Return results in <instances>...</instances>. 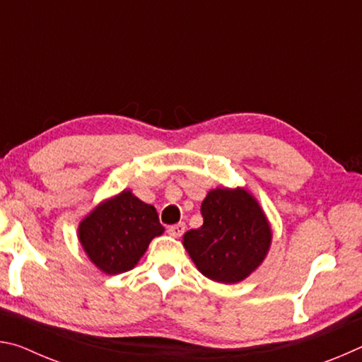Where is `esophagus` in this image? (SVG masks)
<instances>
[{
	"label": "esophagus",
	"instance_id": "esophagus-1",
	"mask_svg": "<svg viewBox=\"0 0 362 362\" xmlns=\"http://www.w3.org/2000/svg\"><path fill=\"white\" fill-rule=\"evenodd\" d=\"M183 231H185V225L183 223H175V225H170L168 228V233L173 238H180L183 235Z\"/></svg>",
	"mask_w": 362,
	"mask_h": 362
}]
</instances>
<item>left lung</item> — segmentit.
<instances>
[{
  "instance_id": "left-lung-1",
  "label": "left lung",
  "mask_w": 362,
  "mask_h": 362,
  "mask_svg": "<svg viewBox=\"0 0 362 362\" xmlns=\"http://www.w3.org/2000/svg\"><path fill=\"white\" fill-rule=\"evenodd\" d=\"M203 225L183 235V246L206 278L233 284L260 265L272 228L255 198L243 188H216L201 204Z\"/></svg>"
}]
</instances>
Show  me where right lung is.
Masks as SVG:
<instances>
[{
	"label": "right lung",
	"instance_id": "obj_1",
	"mask_svg": "<svg viewBox=\"0 0 362 362\" xmlns=\"http://www.w3.org/2000/svg\"><path fill=\"white\" fill-rule=\"evenodd\" d=\"M79 243L103 273L129 272L145 254L150 241L164 233L158 212L129 189L103 201L79 223Z\"/></svg>",
	"mask_w": 362,
	"mask_h": 362
}]
</instances>
